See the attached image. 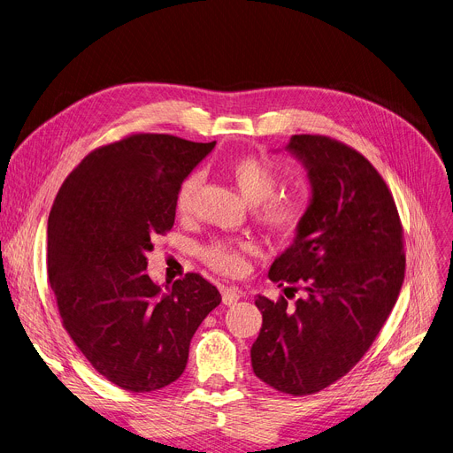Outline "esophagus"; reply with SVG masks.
<instances>
[{
	"instance_id": "34e87169",
	"label": "esophagus",
	"mask_w": 453,
	"mask_h": 453,
	"mask_svg": "<svg viewBox=\"0 0 453 453\" xmlns=\"http://www.w3.org/2000/svg\"><path fill=\"white\" fill-rule=\"evenodd\" d=\"M240 300V293L233 287H222V302L226 305H234Z\"/></svg>"
}]
</instances>
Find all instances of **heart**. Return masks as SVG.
<instances>
[{"label": "heart", "mask_w": 453, "mask_h": 453, "mask_svg": "<svg viewBox=\"0 0 453 453\" xmlns=\"http://www.w3.org/2000/svg\"><path fill=\"white\" fill-rule=\"evenodd\" d=\"M227 175L243 195L255 203V220L278 238H291L302 227L307 215V195L302 189H278L281 173L276 164L264 155H245L231 162ZM200 177L189 173L175 195L179 217H188L193 210V198ZM255 251L250 240H213L200 250L202 262L215 273L238 276L248 267V255Z\"/></svg>", "instance_id": "1"}]
</instances>
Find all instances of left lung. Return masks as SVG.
I'll return each mask as SVG.
<instances>
[{
	"instance_id": "1",
	"label": "left lung",
	"mask_w": 453,
	"mask_h": 453,
	"mask_svg": "<svg viewBox=\"0 0 453 453\" xmlns=\"http://www.w3.org/2000/svg\"><path fill=\"white\" fill-rule=\"evenodd\" d=\"M312 200L296 240L269 278L304 296L293 306L257 296V378L278 392L316 394L342 380L378 338L404 280L403 224L394 196L357 150L326 135H293Z\"/></svg>"
}]
</instances>
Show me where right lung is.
Instances as JSON below:
<instances>
[{
  "label": "right lung",
  "instance_id": "1",
  "mask_svg": "<svg viewBox=\"0 0 453 453\" xmlns=\"http://www.w3.org/2000/svg\"><path fill=\"white\" fill-rule=\"evenodd\" d=\"M213 148L130 134L90 151L52 203L47 271L61 323L97 372L125 390L179 380L198 325L222 302L198 273L170 293L146 274L151 240L175 224L180 182Z\"/></svg>",
  "mask_w": 453,
  "mask_h": 453
}]
</instances>
